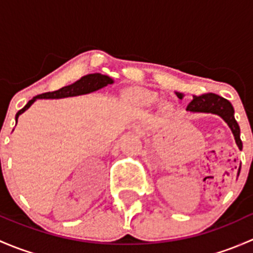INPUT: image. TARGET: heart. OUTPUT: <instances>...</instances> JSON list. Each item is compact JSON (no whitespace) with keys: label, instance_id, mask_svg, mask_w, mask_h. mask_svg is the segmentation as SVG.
I'll return each instance as SVG.
<instances>
[{"label":"heart","instance_id":"obj_1","mask_svg":"<svg viewBox=\"0 0 253 253\" xmlns=\"http://www.w3.org/2000/svg\"><path fill=\"white\" fill-rule=\"evenodd\" d=\"M128 95L133 103L139 106H144V108L158 105L160 101L159 95L157 93L143 88H132L128 91Z\"/></svg>","mask_w":253,"mask_h":253}]
</instances>
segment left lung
<instances>
[{
    "label": "left lung",
    "instance_id": "left-lung-1",
    "mask_svg": "<svg viewBox=\"0 0 253 253\" xmlns=\"http://www.w3.org/2000/svg\"><path fill=\"white\" fill-rule=\"evenodd\" d=\"M176 95H177L178 99L183 98L182 93H177V91H176ZM186 110L188 112L213 114L221 117V119L226 122V125H228L229 128L231 129V132H233L234 138H235L236 145L239 147V149H242V142L241 138H240V127L239 124L236 122L235 116H234V108L230 104V101L213 93L203 94V95L200 96L193 95V99L191 100V103L188 104ZM239 174L240 169L239 171H237V175Z\"/></svg>",
    "mask_w": 253,
    "mask_h": 253
}]
</instances>
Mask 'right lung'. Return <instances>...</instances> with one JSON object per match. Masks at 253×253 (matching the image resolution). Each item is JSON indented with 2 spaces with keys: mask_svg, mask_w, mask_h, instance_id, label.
<instances>
[{
  "mask_svg": "<svg viewBox=\"0 0 253 253\" xmlns=\"http://www.w3.org/2000/svg\"><path fill=\"white\" fill-rule=\"evenodd\" d=\"M114 83V79L109 77V76L101 75V73H90V75L83 76L81 79H78L75 83L66 85L63 88L58 89L55 91H48V93L40 94V95L34 96L32 100L28 101L27 105L17 112L16 115V122H18V117L22 115L23 112L27 111L38 99H63L68 98V96H78L84 95V94L93 93V91L99 90V89L104 88L108 84Z\"/></svg>",
  "mask_w": 253,
  "mask_h": 253,
  "instance_id": "1",
  "label": "right lung"
}]
</instances>
